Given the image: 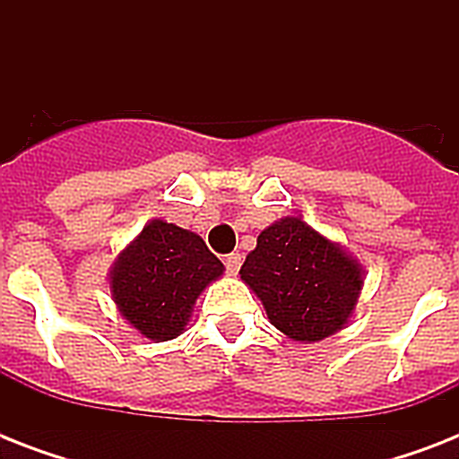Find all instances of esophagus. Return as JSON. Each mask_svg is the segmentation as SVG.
<instances>
[{"label": "esophagus", "mask_w": 459, "mask_h": 459, "mask_svg": "<svg viewBox=\"0 0 459 459\" xmlns=\"http://www.w3.org/2000/svg\"><path fill=\"white\" fill-rule=\"evenodd\" d=\"M223 264H226L229 273H238V269H240V264H243V259H240V255H238V252H230V255H226V257H223Z\"/></svg>", "instance_id": "1"}]
</instances>
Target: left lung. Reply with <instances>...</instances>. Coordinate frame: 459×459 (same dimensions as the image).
Masks as SVG:
<instances>
[{
  "mask_svg": "<svg viewBox=\"0 0 459 459\" xmlns=\"http://www.w3.org/2000/svg\"><path fill=\"white\" fill-rule=\"evenodd\" d=\"M362 266L300 216L272 223L245 257L240 279L255 290L281 333L300 342L341 331L362 290Z\"/></svg>",
  "mask_w": 459,
  "mask_h": 459,
  "instance_id": "obj_1",
  "label": "left lung"
}]
</instances>
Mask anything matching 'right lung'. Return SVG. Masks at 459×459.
I'll return each mask as SVG.
<instances>
[{
  "mask_svg": "<svg viewBox=\"0 0 459 459\" xmlns=\"http://www.w3.org/2000/svg\"><path fill=\"white\" fill-rule=\"evenodd\" d=\"M223 273L197 233L152 219L117 257L111 298L133 328L154 342L186 331L195 300Z\"/></svg>",
  "mask_w": 459,
  "mask_h": 459,
  "instance_id": "obj_1",
  "label": "right lung"
}]
</instances>
